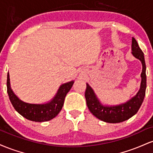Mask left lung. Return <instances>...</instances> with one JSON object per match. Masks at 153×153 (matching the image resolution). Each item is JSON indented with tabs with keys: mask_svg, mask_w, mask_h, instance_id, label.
<instances>
[{
	"mask_svg": "<svg viewBox=\"0 0 153 153\" xmlns=\"http://www.w3.org/2000/svg\"><path fill=\"white\" fill-rule=\"evenodd\" d=\"M131 54L134 57L140 59L143 65V71L141 73V84L140 88L136 96L129 101L122 104L117 106H104L99 101L94 90L86 83V90L85 97L88 109L96 118L108 123H119L127 120L133 117L141 106L145 96L147 87L146 65H145L144 53L139 47L136 39H131Z\"/></svg>",
	"mask_w": 153,
	"mask_h": 153,
	"instance_id": "8db88e82",
	"label": "left lung"
}]
</instances>
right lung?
<instances>
[{
	"instance_id": "obj_1",
	"label": "right lung",
	"mask_w": 153,
	"mask_h": 153,
	"mask_svg": "<svg viewBox=\"0 0 153 153\" xmlns=\"http://www.w3.org/2000/svg\"><path fill=\"white\" fill-rule=\"evenodd\" d=\"M74 81L66 82L60 85L55 96L50 102L43 104H33L22 101L11 90L9 73L7 75V92L13 106L22 117L28 120L36 122L50 121L56 117L62 109L65 98L73 86Z\"/></svg>"
}]
</instances>
